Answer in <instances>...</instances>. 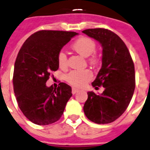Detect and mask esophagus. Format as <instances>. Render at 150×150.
I'll list each match as a JSON object with an SVG mask.
<instances>
[{"instance_id":"1","label":"esophagus","mask_w":150,"mask_h":150,"mask_svg":"<svg viewBox=\"0 0 150 150\" xmlns=\"http://www.w3.org/2000/svg\"><path fill=\"white\" fill-rule=\"evenodd\" d=\"M79 91V90L77 89V88H72V89H71V93H72V94H75V93H78Z\"/></svg>"}]
</instances>
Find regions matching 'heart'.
<instances>
[{
	"instance_id": "1",
	"label": "heart",
	"mask_w": 150,
	"mask_h": 150,
	"mask_svg": "<svg viewBox=\"0 0 150 150\" xmlns=\"http://www.w3.org/2000/svg\"><path fill=\"white\" fill-rule=\"evenodd\" d=\"M96 43L93 40L88 37H81L75 40L71 44V48L77 53H80L83 57H90L88 60L90 63L96 65L99 62V57L96 53ZM57 60L59 67L65 68L68 65V58L66 53L63 50H60L57 54ZM93 78V74L90 70L85 69L81 71L72 70L68 74L66 79L68 82L76 88H82Z\"/></svg>"
}]
</instances>
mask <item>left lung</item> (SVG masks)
<instances>
[{
    "label": "left lung",
    "mask_w": 150,
    "mask_h": 150,
    "mask_svg": "<svg viewBox=\"0 0 150 150\" xmlns=\"http://www.w3.org/2000/svg\"><path fill=\"white\" fill-rule=\"evenodd\" d=\"M82 32L102 45V67L92 85L96 89L101 86L105 88L101 94L88 92L84 114L94 123H111L125 112L132 99L135 89L134 62L125 42L110 30L89 28Z\"/></svg>",
    "instance_id": "left-lung-1"
}]
</instances>
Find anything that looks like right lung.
Returning a JSON list of instances; mask_svg holds the SVG:
<instances>
[{
    "mask_svg": "<svg viewBox=\"0 0 150 150\" xmlns=\"http://www.w3.org/2000/svg\"><path fill=\"white\" fill-rule=\"evenodd\" d=\"M78 34L75 32L41 30L26 39L14 65L13 84L16 101L32 123L47 125L57 122L72 96L71 88L60 82L47 88L52 71L59 69L57 54Z\"/></svg>",
    "mask_w": 150,
    "mask_h": 150,
    "instance_id": "add662e5",
    "label": "right lung"
}]
</instances>
